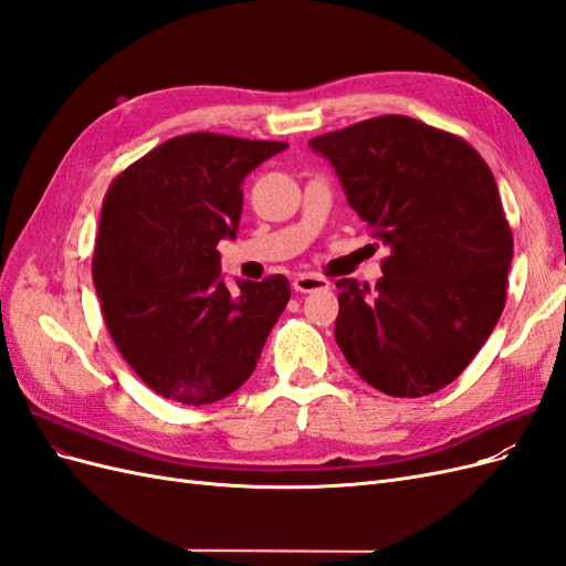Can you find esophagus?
<instances>
[{
	"label": "esophagus",
	"instance_id": "1",
	"mask_svg": "<svg viewBox=\"0 0 566 566\" xmlns=\"http://www.w3.org/2000/svg\"><path fill=\"white\" fill-rule=\"evenodd\" d=\"M293 287L297 293H316V290H328L331 281L318 276V273H300V276L293 281Z\"/></svg>",
	"mask_w": 566,
	"mask_h": 566
}]
</instances>
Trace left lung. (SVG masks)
Wrapping results in <instances>:
<instances>
[{
  "mask_svg": "<svg viewBox=\"0 0 566 566\" xmlns=\"http://www.w3.org/2000/svg\"><path fill=\"white\" fill-rule=\"evenodd\" d=\"M310 146L389 250L375 290L335 283L337 347L389 397L439 391L468 368L505 306L512 233L489 165L468 142L403 115Z\"/></svg>",
  "mask_w": 566,
  "mask_h": 566,
  "instance_id": "obj_1",
  "label": "left lung"
}]
</instances>
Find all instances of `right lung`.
<instances>
[{
	"label": "right lung",
	"mask_w": 566,
	"mask_h": 566,
	"mask_svg": "<svg viewBox=\"0 0 566 566\" xmlns=\"http://www.w3.org/2000/svg\"><path fill=\"white\" fill-rule=\"evenodd\" d=\"M196 132L129 165L106 193L92 276L108 333L132 370L163 399L202 406L241 387L290 300L285 276H221L219 241H233L241 186L285 150Z\"/></svg>",
	"instance_id": "add662e5"
}]
</instances>
